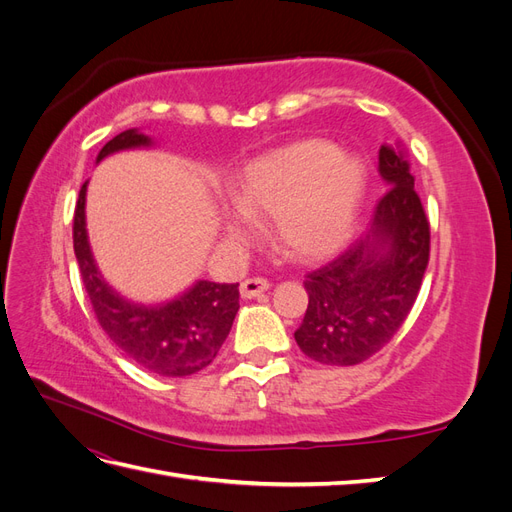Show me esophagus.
I'll list each match as a JSON object with an SVG mask.
<instances>
[{
	"instance_id": "34e87169",
	"label": "esophagus",
	"mask_w": 512,
	"mask_h": 512,
	"mask_svg": "<svg viewBox=\"0 0 512 512\" xmlns=\"http://www.w3.org/2000/svg\"><path fill=\"white\" fill-rule=\"evenodd\" d=\"M239 290H241L243 299H254V297H260L262 292L269 290V282L265 280V277H250V280L241 282Z\"/></svg>"
}]
</instances>
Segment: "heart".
I'll use <instances>...</instances> for the list:
<instances>
[{
	"mask_svg": "<svg viewBox=\"0 0 512 512\" xmlns=\"http://www.w3.org/2000/svg\"><path fill=\"white\" fill-rule=\"evenodd\" d=\"M365 188L363 164L320 138L290 143L245 166L232 188V205L252 222L275 220V237L301 260L333 254L350 237ZM245 220L226 222L235 239Z\"/></svg>",
	"mask_w": 512,
	"mask_h": 512,
	"instance_id": "b5f03b06",
	"label": "heart"
}]
</instances>
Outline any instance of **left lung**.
<instances>
[{
	"mask_svg": "<svg viewBox=\"0 0 512 512\" xmlns=\"http://www.w3.org/2000/svg\"><path fill=\"white\" fill-rule=\"evenodd\" d=\"M378 170L389 188L367 235L307 273L309 303L294 339L322 365H359L380 352L408 318L423 284L431 235L406 151L382 145Z\"/></svg>",
	"mask_w": 512,
	"mask_h": 512,
	"instance_id": "8db88e82",
	"label": "left lung"
}]
</instances>
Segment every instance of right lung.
I'll return each mask as SVG.
<instances>
[{
    "mask_svg": "<svg viewBox=\"0 0 512 512\" xmlns=\"http://www.w3.org/2000/svg\"><path fill=\"white\" fill-rule=\"evenodd\" d=\"M147 145H151L149 136L126 130L102 147L98 162L115 151ZM85 194L87 183H83L74 209V254L104 333L130 361L156 376L183 378L205 369L220 352L237 316L239 284L200 280L181 297L162 305L123 299L102 280L91 256L85 230Z\"/></svg>",
    "mask_w": 512,
    "mask_h": 512,
    "instance_id": "1",
    "label": "right lung"
}]
</instances>
